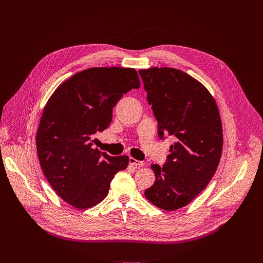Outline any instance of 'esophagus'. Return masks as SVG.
Instances as JSON below:
<instances>
[{
  "label": "esophagus",
  "mask_w": 263,
  "mask_h": 263,
  "mask_svg": "<svg viewBox=\"0 0 263 263\" xmlns=\"http://www.w3.org/2000/svg\"><path fill=\"white\" fill-rule=\"evenodd\" d=\"M129 163L131 164V165H134L135 167H141V166H143V162L142 161H139V160H136L135 158H133V157H130L129 158Z\"/></svg>",
  "instance_id": "34e87169"
}]
</instances>
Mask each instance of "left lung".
I'll use <instances>...</instances> for the list:
<instances>
[{
	"instance_id": "obj_1",
	"label": "left lung",
	"mask_w": 263,
	"mask_h": 263,
	"mask_svg": "<svg viewBox=\"0 0 263 263\" xmlns=\"http://www.w3.org/2000/svg\"><path fill=\"white\" fill-rule=\"evenodd\" d=\"M138 72L159 138L177 140L163 166L151 165L156 180L144 195L155 206L174 211L190 204L217 168L222 149L219 112L207 88L189 73L171 67Z\"/></svg>"
}]
</instances>
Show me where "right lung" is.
I'll return each mask as SVG.
<instances>
[{
    "instance_id": "obj_1",
    "label": "right lung",
    "mask_w": 263,
    "mask_h": 263,
    "mask_svg": "<svg viewBox=\"0 0 263 263\" xmlns=\"http://www.w3.org/2000/svg\"><path fill=\"white\" fill-rule=\"evenodd\" d=\"M139 86L134 68L92 67L73 74L48 101L36 134L37 154L53 190L69 205L96 206L115 175L128 166V156L100 152L93 137L110 126L123 95Z\"/></svg>"
}]
</instances>
